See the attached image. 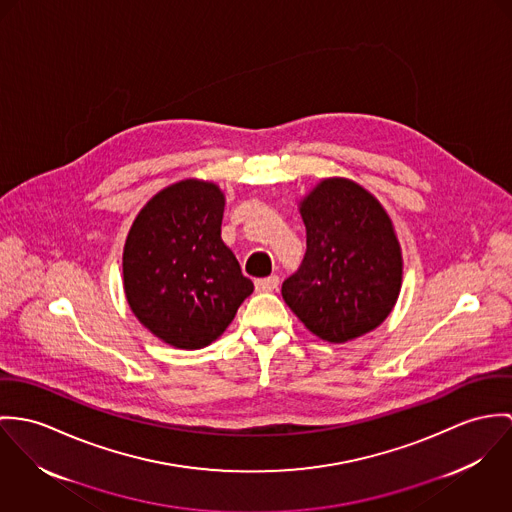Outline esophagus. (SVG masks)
Segmentation results:
<instances>
[{
	"label": "esophagus",
	"instance_id": "esophagus-1",
	"mask_svg": "<svg viewBox=\"0 0 512 512\" xmlns=\"http://www.w3.org/2000/svg\"><path fill=\"white\" fill-rule=\"evenodd\" d=\"M277 286H279V277H267V279H257L255 281L257 292H273Z\"/></svg>",
	"mask_w": 512,
	"mask_h": 512
}]
</instances>
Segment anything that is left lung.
Listing matches in <instances>:
<instances>
[{
  "label": "left lung",
  "mask_w": 512,
  "mask_h": 512,
  "mask_svg": "<svg viewBox=\"0 0 512 512\" xmlns=\"http://www.w3.org/2000/svg\"><path fill=\"white\" fill-rule=\"evenodd\" d=\"M306 255L283 283L300 322L330 343L355 340L397 304L402 253L379 200L347 178H324L300 200Z\"/></svg>",
  "instance_id": "left-lung-1"
}]
</instances>
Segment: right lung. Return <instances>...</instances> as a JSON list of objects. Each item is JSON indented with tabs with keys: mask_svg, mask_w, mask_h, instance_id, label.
<instances>
[{
	"mask_svg": "<svg viewBox=\"0 0 512 512\" xmlns=\"http://www.w3.org/2000/svg\"><path fill=\"white\" fill-rule=\"evenodd\" d=\"M218 184L186 178L155 194L123 247V290L137 320L178 349L218 340L253 283L222 241Z\"/></svg>",
	"mask_w": 512,
	"mask_h": 512,
	"instance_id": "add662e5",
	"label": "right lung"
}]
</instances>
